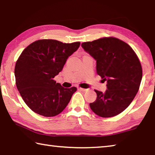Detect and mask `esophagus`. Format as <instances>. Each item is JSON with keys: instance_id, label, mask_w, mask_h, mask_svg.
<instances>
[{"instance_id": "1", "label": "esophagus", "mask_w": 155, "mask_h": 155, "mask_svg": "<svg viewBox=\"0 0 155 155\" xmlns=\"http://www.w3.org/2000/svg\"><path fill=\"white\" fill-rule=\"evenodd\" d=\"M79 89L83 91H88V89H84V88H79Z\"/></svg>"}]
</instances>
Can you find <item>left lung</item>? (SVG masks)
Listing matches in <instances>:
<instances>
[{
	"instance_id": "8db88e82",
	"label": "left lung",
	"mask_w": 155,
	"mask_h": 155,
	"mask_svg": "<svg viewBox=\"0 0 155 155\" xmlns=\"http://www.w3.org/2000/svg\"><path fill=\"white\" fill-rule=\"evenodd\" d=\"M81 46L96 60L97 73L107 81L105 93L95 90L97 97L91 109L100 117L117 116L131 104L140 87L142 71L137 56L128 44L111 37Z\"/></svg>"
}]
</instances>
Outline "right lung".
<instances>
[{"label": "right lung", "mask_w": 155, "mask_h": 155, "mask_svg": "<svg viewBox=\"0 0 155 155\" xmlns=\"http://www.w3.org/2000/svg\"><path fill=\"white\" fill-rule=\"evenodd\" d=\"M80 42L40 39L28 45L15 64L16 85L26 105L35 113L53 117L67 106L77 88H64L54 80Z\"/></svg>", "instance_id": "right-lung-1"}]
</instances>
